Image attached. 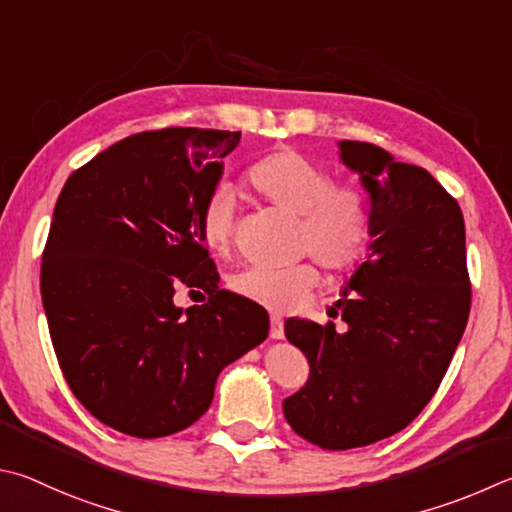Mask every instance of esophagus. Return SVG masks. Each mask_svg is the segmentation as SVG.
Segmentation results:
<instances>
[{
    "label": "esophagus",
    "mask_w": 512,
    "mask_h": 512,
    "mask_svg": "<svg viewBox=\"0 0 512 512\" xmlns=\"http://www.w3.org/2000/svg\"><path fill=\"white\" fill-rule=\"evenodd\" d=\"M271 338L273 340H282L284 338V322H282V318L280 315H271Z\"/></svg>",
    "instance_id": "obj_1"
}]
</instances>
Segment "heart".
Listing matches in <instances>:
<instances>
[{
    "label": "heart",
    "instance_id": "heart-1",
    "mask_svg": "<svg viewBox=\"0 0 512 512\" xmlns=\"http://www.w3.org/2000/svg\"><path fill=\"white\" fill-rule=\"evenodd\" d=\"M253 188L288 215L300 217L297 246L333 273L349 271L365 253L369 224L362 194L338 185L333 174L295 150H277L250 167ZM235 232V192L228 185L208 194L201 208V237L224 255ZM309 262L293 266H246L230 277L232 291L275 311L297 309L318 284Z\"/></svg>",
    "mask_w": 512,
    "mask_h": 512
}]
</instances>
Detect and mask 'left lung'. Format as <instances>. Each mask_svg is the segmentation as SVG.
Listing matches in <instances>:
<instances>
[{"label":"left lung","mask_w":512,"mask_h":512,"mask_svg":"<svg viewBox=\"0 0 512 512\" xmlns=\"http://www.w3.org/2000/svg\"><path fill=\"white\" fill-rule=\"evenodd\" d=\"M338 154L367 192L374 241L329 311L345 329L284 322L311 369L284 398V416L324 450L362 448L410 425L439 389L470 313L459 203L383 147L340 141Z\"/></svg>","instance_id":"8db88e82"}]
</instances>
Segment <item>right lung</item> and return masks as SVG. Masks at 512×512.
<instances>
[{
    "label": "right lung",
    "mask_w": 512,
    "mask_h": 512,
    "mask_svg": "<svg viewBox=\"0 0 512 512\" xmlns=\"http://www.w3.org/2000/svg\"><path fill=\"white\" fill-rule=\"evenodd\" d=\"M239 132L170 127L73 172L42 255V304L71 392L100 423L159 439L208 412L221 369L268 336L257 302L219 288L201 208ZM181 283L203 305L173 304Z\"/></svg>",
    "instance_id": "obj_1"
}]
</instances>
